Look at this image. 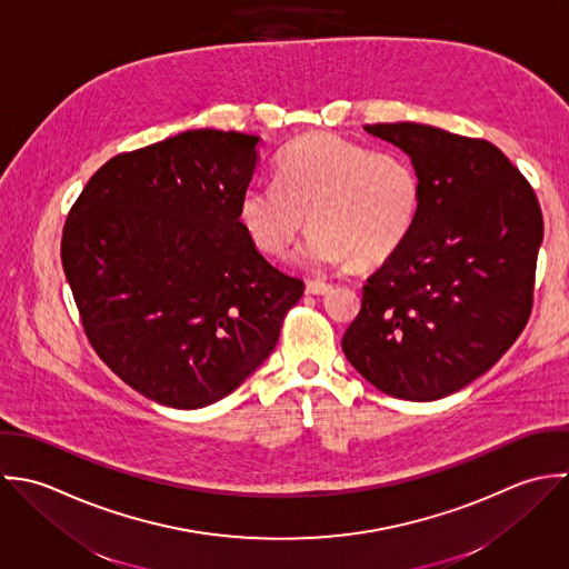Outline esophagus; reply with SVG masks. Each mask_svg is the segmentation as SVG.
<instances>
[{
  "label": "esophagus",
  "mask_w": 569,
  "mask_h": 569,
  "mask_svg": "<svg viewBox=\"0 0 569 569\" xmlns=\"http://www.w3.org/2000/svg\"><path fill=\"white\" fill-rule=\"evenodd\" d=\"M331 291V282L327 280H309L307 282V293H313V296H322V293H329Z\"/></svg>",
  "instance_id": "34e87169"
}]
</instances>
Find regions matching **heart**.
Segmentation results:
<instances>
[{"label":"heart","instance_id":"heart-1","mask_svg":"<svg viewBox=\"0 0 569 569\" xmlns=\"http://www.w3.org/2000/svg\"><path fill=\"white\" fill-rule=\"evenodd\" d=\"M273 181L242 191V229L260 251L282 258L309 216L313 229L300 253L309 267L388 258L410 233L421 202V181L408 157L373 152L336 134L289 143Z\"/></svg>","mask_w":569,"mask_h":569}]
</instances>
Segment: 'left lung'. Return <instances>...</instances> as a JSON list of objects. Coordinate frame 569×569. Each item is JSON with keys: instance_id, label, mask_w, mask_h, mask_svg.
<instances>
[{"instance_id": "left-lung-1", "label": "left lung", "mask_w": 569, "mask_h": 569, "mask_svg": "<svg viewBox=\"0 0 569 569\" xmlns=\"http://www.w3.org/2000/svg\"><path fill=\"white\" fill-rule=\"evenodd\" d=\"M365 130L410 157L421 202L406 240L367 280L342 351L390 397L441 399L483 376L523 331L541 207L526 177L483 139L410 121Z\"/></svg>"}]
</instances>
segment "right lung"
Instances as JSON below:
<instances>
[{"mask_svg": "<svg viewBox=\"0 0 569 569\" xmlns=\"http://www.w3.org/2000/svg\"><path fill=\"white\" fill-rule=\"evenodd\" d=\"M258 143L188 130L119 154L68 213L61 262L86 336L157 403L191 410L227 397L271 356L305 293L238 216Z\"/></svg>", "mask_w": 569, "mask_h": 569, "instance_id": "add662e5", "label": "right lung"}]
</instances>
